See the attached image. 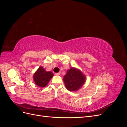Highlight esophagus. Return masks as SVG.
<instances>
[{
	"label": "esophagus",
	"mask_w": 127,
	"mask_h": 127,
	"mask_svg": "<svg viewBox=\"0 0 127 127\" xmlns=\"http://www.w3.org/2000/svg\"><path fill=\"white\" fill-rule=\"evenodd\" d=\"M60 72H57V73H55V75H60Z\"/></svg>",
	"instance_id": "obj_1"
}]
</instances>
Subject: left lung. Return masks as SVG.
<instances>
[{"instance_id":"1","label":"left lung","mask_w":127,"mask_h":127,"mask_svg":"<svg viewBox=\"0 0 127 127\" xmlns=\"http://www.w3.org/2000/svg\"><path fill=\"white\" fill-rule=\"evenodd\" d=\"M64 81L67 89L71 92L78 91L86 81L85 76L80 70L72 67L64 76Z\"/></svg>"}]
</instances>
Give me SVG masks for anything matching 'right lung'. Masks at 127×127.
Segmentation results:
<instances>
[{
    "mask_svg": "<svg viewBox=\"0 0 127 127\" xmlns=\"http://www.w3.org/2000/svg\"><path fill=\"white\" fill-rule=\"evenodd\" d=\"M53 76V74L51 71H47L41 66L34 74L33 79L37 86L44 87L47 85Z\"/></svg>",
    "mask_w": 127,
    "mask_h": 127,
    "instance_id": "1",
    "label": "right lung"
}]
</instances>
